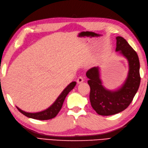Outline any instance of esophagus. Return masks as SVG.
I'll return each instance as SVG.
<instances>
[{
  "instance_id": "obj_1",
  "label": "esophagus",
  "mask_w": 148,
  "mask_h": 148,
  "mask_svg": "<svg viewBox=\"0 0 148 148\" xmlns=\"http://www.w3.org/2000/svg\"><path fill=\"white\" fill-rule=\"evenodd\" d=\"M84 80V79L82 77H79L77 80V82L78 84H81V83L83 82Z\"/></svg>"
}]
</instances>
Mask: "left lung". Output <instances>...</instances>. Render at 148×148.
<instances>
[{"instance_id": "1", "label": "left lung", "mask_w": 148, "mask_h": 148, "mask_svg": "<svg viewBox=\"0 0 148 148\" xmlns=\"http://www.w3.org/2000/svg\"><path fill=\"white\" fill-rule=\"evenodd\" d=\"M116 40V52L126 58L129 64L127 78L121 86L114 90L105 88L101 79L99 66L90 69L86 73L89 79L91 105L98 114L102 116L113 115L124 110L132 101L140 84L137 53L123 37L117 36Z\"/></svg>"}]
</instances>
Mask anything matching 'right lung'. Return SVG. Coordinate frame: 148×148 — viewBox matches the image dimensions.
<instances>
[{
    "instance_id": "obj_1",
    "label": "right lung",
    "mask_w": 148,
    "mask_h": 148,
    "mask_svg": "<svg viewBox=\"0 0 148 148\" xmlns=\"http://www.w3.org/2000/svg\"><path fill=\"white\" fill-rule=\"evenodd\" d=\"M75 85V82H72L70 83L61 92V94L57 98L56 101L50 107H48L45 110L36 113H30L22 110L21 108L17 106H16V108H18V110L21 113H23L28 118L38 120H47L53 118L57 116V114L58 113L60 110H61L66 97L69 92L74 88Z\"/></svg>"
}]
</instances>
